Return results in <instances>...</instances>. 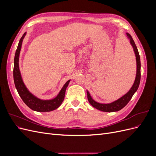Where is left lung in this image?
Listing matches in <instances>:
<instances>
[{"mask_svg": "<svg viewBox=\"0 0 156 156\" xmlns=\"http://www.w3.org/2000/svg\"><path fill=\"white\" fill-rule=\"evenodd\" d=\"M127 36L130 40V43L133 47L135 56H136V74L135 82L133 84V86L131 88L129 92L126 94L124 96L121 97L119 100L116 101H113L111 103H107V104H103V103H100L94 101L93 99L91 98L90 94L87 91V98L89 103H90L92 107L97 108V109L103 111V112H116L118 111L121 110L122 108H124L128 102L131 100L132 96L135 92L139 88L140 81V56L137 48L135 44V42L132 38L131 36L129 33H126Z\"/></svg>", "mask_w": 156, "mask_h": 156, "instance_id": "left-lung-1", "label": "left lung"}]
</instances>
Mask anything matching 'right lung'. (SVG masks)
<instances>
[{
  "instance_id": "obj_1",
  "label": "right lung",
  "mask_w": 156,
  "mask_h": 156,
  "mask_svg": "<svg viewBox=\"0 0 156 156\" xmlns=\"http://www.w3.org/2000/svg\"><path fill=\"white\" fill-rule=\"evenodd\" d=\"M26 32L24 33L21 38L19 42L16 51L15 57H14V66H13V80L15 83L16 88L17 90L19 95L21 98L22 100L25 104L32 110L37 112H49L59 107L64 101L66 89L68 86L70 80L65 83L62 88L61 89L59 94L55 98L50 100H42L36 98L26 88L24 83H23L21 73L19 68V58L21 49V45Z\"/></svg>"
}]
</instances>
